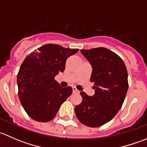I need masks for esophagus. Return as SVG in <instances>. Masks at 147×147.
Here are the masks:
<instances>
[{
  "label": "esophagus",
  "mask_w": 147,
  "mask_h": 147,
  "mask_svg": "<svg viewBox=\"0 0 147 147\" xmlns=\"http://www.w3.org/2000/svg\"><path fill=\"white\" fill-rule=\"evenodd\" d=\"M72 91H73V92H79V91L77 90L76 87H72Z\"/></svg>",
  "instance_id": "1"
}]
</instances>
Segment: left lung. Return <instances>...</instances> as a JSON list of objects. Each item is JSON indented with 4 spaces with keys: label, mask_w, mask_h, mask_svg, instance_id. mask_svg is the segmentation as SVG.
<instances>
[{
    "label": "left lung",
    "mask_w": 147,
    "mask_h": 147,
    "mask_svg": "<svg viewBox=\"0 0 147 147\" xmlns=\"http://www.w3.org/2000/svg\"><path fill=\"white\" fill-rule=\"evenodd\" d=\"M92 67L90 82L94 93L90 97L81 92L82 102L75 106L77 118L90 127H98L117 115L128 90V75L122 59L105 47L81 50Z\"/></svg>",
    "instance_id": "left-lung-1"
}]
</instances>
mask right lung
Wrapping results in <instances>:
<instances>
[{"instance_id": "1", "label": "right lung", "mask_w": 147, "mask_h": 147, "mask_svg": "<svg viewBox=\"0 0 147 147\" xmlns=\"http://www.w3.org/2000/svg\"><path fill=\"white\" fill-rule=\"evenodd\" d=\"M78 50L46 44L25 58L17 76L18 97L32 119L51 121L60 105L71 95L72 87H60L55 77L65 70L67 59Z\"/></svg>"}]
</instances>
